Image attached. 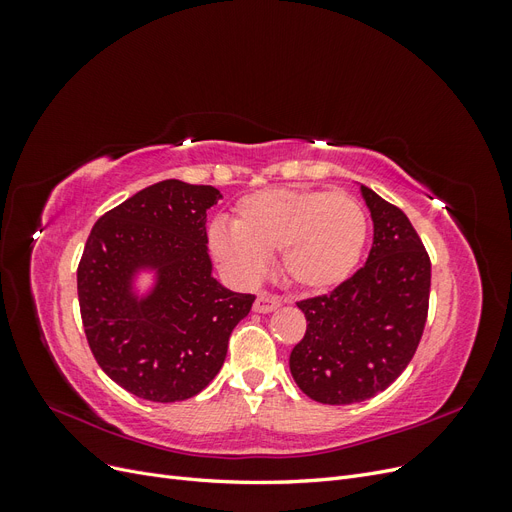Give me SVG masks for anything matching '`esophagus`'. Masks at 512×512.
Segmentation results:
<instances>
[{
	"instance_id": "obj_1",
	"label": "esophagus",
	"mask_w": 512,
	"mask_h": 512,
	"mask_svg": "<svg viewBox=\"0 0 512 512\" xmlns=\"http://www.w3.org/2000/svg\"><path fill=\"white\" fill-rule=\"evenodd\" d=\"M284 301L282 297H277V294H269V292H260L256 301H254V312L256 314H271L275 312L277 307H280Z\"/></svg>"
}]
</instances>
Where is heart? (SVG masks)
I'll list each match as a JSON object with an SVG mask.
<instances>
[{"mask_svg": "<svg viewBox=\"0 0 512 512\" xmlns=\"http://www.w3.org/2000/svg\"><path fill=\"white\" fill-rule=\"evenodd\" d=\"M369 222L363 205L344 192L267 188L243 196L232 226L209 228L211 254L239 280L254 282L267 254L303 290L324 292L348 282L365 252Z\"/></svg>", "mask_w": 512, "mask_h": 512, "instance_id": "b5f03b06", "label": "heart"}]
</instances>
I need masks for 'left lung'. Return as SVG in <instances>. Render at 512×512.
<instances>
[{"instance_id": "8db88e82", "label": "left lung", "mask_w": 512, "mask_h": 512, "mask_svg": "<svg viewBox=\"0 0 512 512\" xmlns=\"http://www.w3.org/2000/svg\"><path fill=\"white\" fill-rule=\"evenodd\" d=\"M374 222L365 267L331 294L297 303L307 331L290 352V374L320 404L348 406L401 376L425 329L431 262L406 213L361 185Z\"/></svg>"}]
</instances>
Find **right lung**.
<instances>
[{
  "mask_svg": "<svg viewBox=\"0 0 512 512\" xmlns=\"http://www.w3.org/2000/svg\"><path fill=\"white\" fill-rule=\"evenodd\" d=\"M220 190L166 179L104 213L76 271L81 318L104 374L128 393L170 404L198 395L224 365L254 294L213 277L207 209ZM145 274L152 282L140 290Z\"/></svg>",
  "mask_w": 512,
  "mask_h": 512,
  "instance_id": "right-lung-1",
  "label": "right lung"
}]
</instances>
